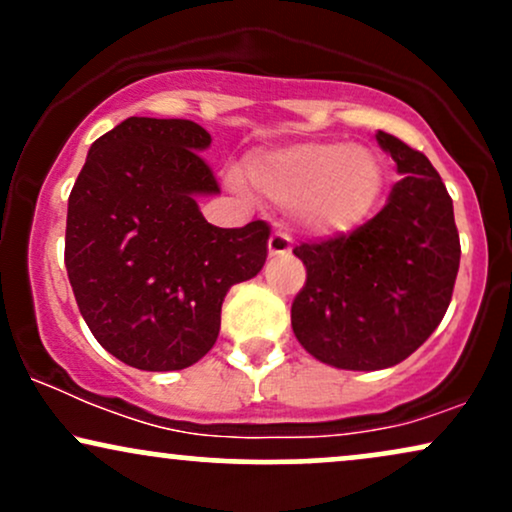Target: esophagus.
Returning <instances> with one entry per match:
<instances>
[{
  "label": "esophagus",
  "mask_w": 512,
  "mask_h": 512,
  "mask_svg": "<svg viewBox=\"0 0 512 512\" xmlns=\"http://www.w3.org/2000/svg\"><path fill=\"white\" fill-rule=\"evenodd\" d=\"M269 255L272 257L291 255V238L281 231L272 233V238H269Z\"/></svg>",
  "instance_id": "1"
}]
</instances>
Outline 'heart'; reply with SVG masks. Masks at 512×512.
Listing matches in <instances>:
<instances>
[{"mask_svg":"<svg viewBox=\"0 0 512 512\" xmlns=\"http://www.w3.org/2000/svg\"><path fill=\"white\" fill-rule=\"evenodd\" d=\"M250 178L279 204H297L317 233H344L373 209L383 168L363 146L327 142L293 144L257 158Z\"/></svg>","mask_w":512,"mask_h":512,"instance_id":"1","label":"heart"}]
</instances>
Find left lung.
Wrapping results in <instances>:
<instances>
[{
	"label": "left lung",
	"mask_w": 512,
	"mask_h": 512,
	"mask_svg": "<svg viewBox=\"0 0 512 512\" xmlns=\"http://www.w3.org/2000/svg\"><path fill=\"white\" fill-rule=\"evenodd\" d=\"M402 180L351 236L293 250L308 279L291 305L296 339L342 370L397 366L443 320L460 269L452 199L421 151L375 134Z\"/></svg>",
	"instance_id": "1"
}]
</instances>
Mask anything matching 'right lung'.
I'll return each mask as SVG.
<instances>
[{
    "label": "right lung",
    "mask_w": 512,
    "mask_h": 512,
    "mask_svg": "<svg viewBox=\"0 0 512 512\" xmlns=\"http://www.w3.org/2000/svg\"><path fill=\"white\" fill-rule=\"evenodd\" d=\"M192 120L127 117L91 144L69 195L64 264L88 330L139 370H182L214 346L228 289L260 274L269 226L216 228L219 195Z\"/></svg>",
    "instance_id": "obj_1"
}]
</instances>
